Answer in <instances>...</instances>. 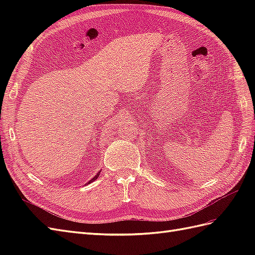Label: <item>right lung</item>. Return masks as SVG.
I'll use <instances>...</instances> for the list:
<instances>
[{
    "mask_svg": "<svg viewBox=\"0 0 255 255\" xmlns=\"http://www.w3.org/2000/svg\"><path fill=\"white\" fill-rule=\"evenodd\" d=\"M100 173H101V171H100V172H99V173H97V174H96V175H95V176H94V177H93V178H92V180H91V181H90V182H88V183H91V182H93V181H95V180H96V178H97V177H99V176H100Z\"/></svg>",
    "mask_w": 255,
    "mask_h": 255,
    "instance_id": "add662e5",
    "label": "right lung"
}]
</instances>
